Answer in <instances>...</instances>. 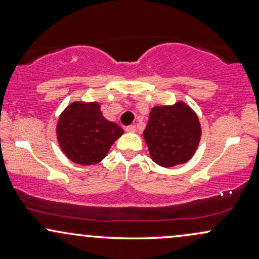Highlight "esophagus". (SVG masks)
I'll list each match as a JSON object with an SVG mask.
<instances>
[{
	"instance_id": "obj_1",
	"label": "esophagus",
	"mask_w": 259,
	"mask_h": 259,
	"mask_svg": "<svg viewBox=\"0 0 259 259\" xmlns=\"http://www.w3.org/2000/svg\"><path fill=\"white\" fill-rule=\"evenodd\" d=\"M125 132L127 133H135L136 132V126L135 125H129L125 127Z\"/></svg>"
}]
</instances>
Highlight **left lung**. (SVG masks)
Instances as JSON below:
<instances>
[{"instance_id": "8db88e82", "label": "left lung", "mask_w": 259, "mask_h": 259, "mask_svg": "<svg viewBox=\"0 0 259 259\" xmlns=\"http://www.w3.org/2000/svg\"><path fill=\"white\" fill-rule=\"evenodd\" d=\"M201 124L194 109L183 101L171 106H156L144 132L151 158L164 168L191 159L201 140Z\"/></svg>"}]
</instances>
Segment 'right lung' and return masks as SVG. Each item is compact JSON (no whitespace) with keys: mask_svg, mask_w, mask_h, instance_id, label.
Wrapping results in <instances>:
<instances>
[{"mask_svg":"<svg viewBox=\"0 0 259 259\" xmlns=\"http://www.w3.org/2000/svg\"><path fill=\"white\" fill-rule=\"evenodd\" d=\"M56 133L68 158L76 164L91 165L105 158L124 130L103 117L100 103L75 101L59 115Z\"/></svg>","mask_w":259,"mask_h":259,"instance_id":"right-lung-1","label":"right lung"}]
</instances>
